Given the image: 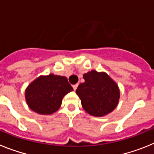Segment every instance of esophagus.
Here are the masks:
<instances>
[{
  "instance_id": "esophagus-1",
  "label": "esophagus",
  "mask_w": 154,
  "mask_h": 154,
  "mask_svg": "<svg viewBox=\"0 0 154 154\" xmlns=\"http://www.w3.org/2000/svg\"><path fill=\"white\" fill-rule=\"evenodd\" d=\"M72 87H73V89L75 91L76 89H77V87H78V84H75V85H72Z\"/></svg>"
}]
</instances>
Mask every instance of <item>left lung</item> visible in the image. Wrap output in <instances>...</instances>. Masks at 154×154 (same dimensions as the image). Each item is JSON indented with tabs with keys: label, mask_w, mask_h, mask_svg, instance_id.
<instances>
[{
	"label": "left lung",
	"mask_w": 154,
	"mask_h": 154,
	"mask_svg": "<svg viewBox=\"0 0 154 154\" xmlns=\"http://www.w3.org/2000/svg\"><path fill=\"white\" fill-rule=\"evenodd\" d=\"M85 82L75 92L84 109L94 116H103L111 112L119 103L117 84L105 72L92 70L83 75Z\"/></svg>",
	"instance_id": "left-lung-1"
}]
</instances>
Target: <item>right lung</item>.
I'll list each match as a JSON object with an SVG mask.
<instances>
[{
    "label": "right lung",
    "instance_id": "1",
    "mask_svg": "<svg viewBox=\"0 0 154 154\" xmlns=\"http://www.w3.org/2000/svg\"><path fill=\"white\" fill-rule=\"evenodd\" d=\"M72 90L65 76L54 74L42 75L27 87L25 99L34 112L50 115L60 108L64 96Z\"/></svg>",
    "mask_w": 154,
    "mask_h": 154
}]
</instances>
